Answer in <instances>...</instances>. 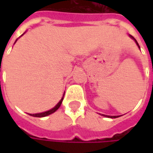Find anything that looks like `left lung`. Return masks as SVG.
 Wrapping results in <instances>:
<instances>
[{"instance_id":"obj_1","label":"left lung","mask_w":153,"mask_h":153,"mask_svg":"<svg viewBox=\"0 0 153 153\" xmlns=\"http://www.w3.org/2000/svg\"><path fill=\"white\" fill-rule=\"evenodd\" d=\"M129 36H130V38H133V39H134V40L135 41V42H136V44H137V45H138V47H139V45H138V42L136 41V39H135V38H134V37H132L131 35H129ZM139 48H140V47H139ZM103 115V116H106V117H109V118H117V117H119L118 115H116V116H111V115Z\"/></svg>"}]
</instances>
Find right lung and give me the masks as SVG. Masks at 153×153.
<instances>
[{"label": "right lung", "instance_id": "add662e5", "mask_svg": "<svg viewBox=\"0 0 153 153\" xmlns=\"http://www.w3.org/2000/svg\"><path fill=\"white\" fill-rule=\"evenodd\" d=\"M16 41H15V42H16ZM64 95H65V94H64ZM62 101H63V97L60 99V101L59 102L57 103L56 106H55V107H53L52 109L47 111H45V112H42V113H38V114H28V115H32V116H34V117H44V116H47V115H51V114H52V113H54L56 111H57V110L59 109V107H60V105H61V103H62Z\"/></svg>", "mask_w": 153, "mask_h": 153}]
</instances>
